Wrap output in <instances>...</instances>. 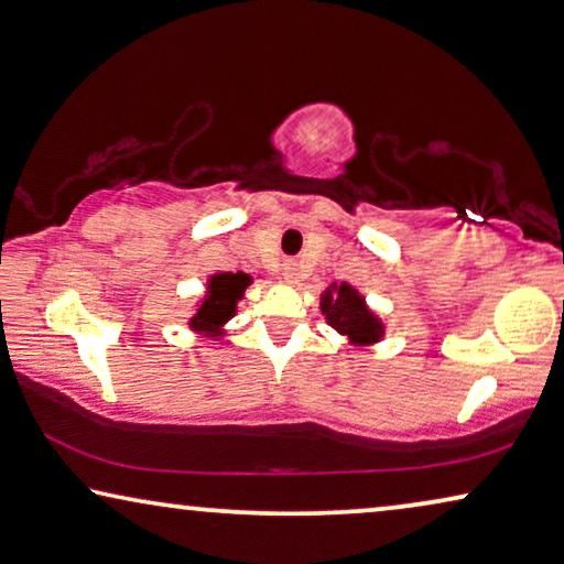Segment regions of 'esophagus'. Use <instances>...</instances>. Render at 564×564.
<instances>
[{
    "label": "esophagus",
    "instance_id": "esophagus-1",
    "mask_svg": "<svg viewBox=\"0 0 564 564\" xmlns=\"http://www.w3.org/2000/svg\"><path fill=\"white\" fill-rule=\"evenodd\" d=\"M280 272H282L284 282H295L297 280V264L295 262H284Z\"/></svg>",
    "mask_w": 564,
    "mask_h": 564
}]
</instances>
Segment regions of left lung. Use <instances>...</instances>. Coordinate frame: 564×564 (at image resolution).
I'll return each instance as SVG.
<instances>
[{"mask_svg":"<svg viewBox=\"0 0 564 564\" xmlns=\"http://www.w3.org/2000/svg\"><path fill=\"white\" fill-rule=\"evenodd\" d=\"M323 313L328 315V323L333 328L356 343H373L381 336L379 321L366 310L364 300L358 297V292L350 290L348 284H340L336 295H333V292H325Z\"/></svg>","mask_w":564,"mask_h":564,"instance_id":"obj_1","label":"left lung"}]
</instances>
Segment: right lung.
Segmentation results:
<instances>
[{
    "label": "right lung",
    "instance_id": "1",
    "mask_svg": "<svg viewBox=\"0 0 564 564\" xmlns=\"http://www.w3.org/2000/svg\"><path fill=\"white\" fill-rule=\"evenodd\" d=\"M251 280L241 272H224L210 276V288H208V300L198 307V313L191 321L195 330H214L218 325H224L228 317H234L236 313V300L241 297V292L247 290V284Z\"/></svg>",
    "mask_w": 564,
    "mask_h": 564
}]
</instances>
